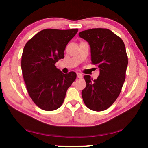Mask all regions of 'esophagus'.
Here are the masks:
<instances>
[{"instance_id":"34e87169","label":"esophagus","mask_w":148,"mask_h":148,"mask_svg":"<svg viewBox=\"0 0 148 148\" xmlns=\"http://www.w3.org/2000/svg\"><path fill=\"white\" fill-rule=\"evenodd\" d=\"M77 77L79 79H82L83 75L82 73H77Z\"/></svg>"}]
</instances>
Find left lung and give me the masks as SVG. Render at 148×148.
Wrapping results in <instances>:
<instances>
[{
    "label": "left lung",
    "mask_w": 148,
    "mask_h": 148,
    "mask_svg": "<svg viewBox=\"0 0 148 148\" xmlns=\"http://www.w3.org/2000/svg\"><path fill=\"white\" fill-rule=\"evenodd\" d=\"M90 46L92 63L100 69V75L94 79L84 75L86 88L82 95L90 110L102 111L109 108L120 94L128 64L124 42L112 31L95 28L79 33Z\"/></svg>",
    "instance_id": "obj_1"
}]
</instances>
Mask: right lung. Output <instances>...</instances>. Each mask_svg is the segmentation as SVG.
<instances>
[{"label": "right lung", "mask_w": 148, "mask_h": 148, "mask_svg": "<svg viewBox=\"0 0 148 148\" xmlns=\"http://www.w3.org/2000/svg\"><path fill=\"white\" fill-rule=\"evenodd\" d=\"M77 32V29H43L24 46L21 57L24 81L32 100L42 110L59 108L75 80V73H62L55 63L64 58L66 46Z\"/></svg>", "instance_id": "1"}]
</instances>
